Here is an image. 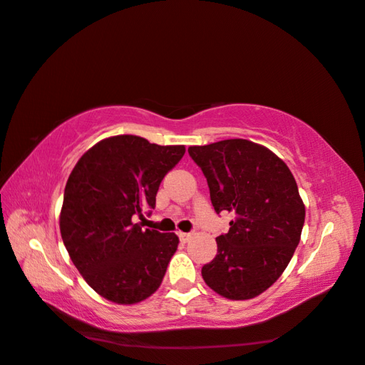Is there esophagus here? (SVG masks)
Here are the masks:
<instances>
[{
    "mask_svg": "<svg viewBox=\"0 0 365 365\" xmlns=\"http://www.w3.org/2000/svg\"><path fill=\"white\" fill-rule=\"evenodd\" d=\"M190 233H182V232H180V240L182 241V242H187L189 240H190Z\"/></svg>",
    "mask_w": 365,
    "mask_h": 365,
    "instance_id": "1",
    "label": "esophagus"
}]
</instances>
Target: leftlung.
<instances>
[{"label": "left lung", "instance_id": "obj_1", "mask_svg": "<svg viewBox=\"0 0 365 365\" xmlns=\"http://www.w3.org/2000/svg\"><path fill=\"white\" fill-rule=\"evenodd\" d=\"M210 185L215 212L235 215L215 237L217 255L202 276L215 293L245 301L266 292L299 244L306 206L293 173L266 146L244 138L189 146Z\"/></svg>", "mask_w": 365, "mask_h": 365}]
</instances>
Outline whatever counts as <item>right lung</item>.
Returning a JSON list of instances; mask_svg holds the SVG:
<instances>
[{"mask_svg":"<svg viewBox=\"0 0 365 365\" xmlns=\"http://www.w3.org/2000/svg\"><path fill=\"white\" fill-rule=\"evenodd\" d=\"M185 153L137 135L98 141L69 175L59 232L86 284L107 301L138 304L158 292L180 237L133 224Z\"/></svg>","mask_w":365,"mask_h":365,"instance_id":"1","label":"right lung"}]
</instances>
